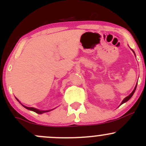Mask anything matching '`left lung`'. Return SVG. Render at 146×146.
Returning <instances> with one entry per match:
<instances>
[{
    "label": "left lung",
    "instance_id": "left-lung-1",
    "mask_svg": "<svg viewBox=\"0 0 146 146\" xmlns=\"http://www.w3.org/2000/svg\"><path fill=\"white\" fill-rule=\"evenodd\" d=\"M136 86H137V84H136V87H135V88H134V90H133V92H131V93L130 94V95H129V96H127L126 97V98H124V99H123V100L122 101V102H121V104H123V103L124 102H127L128 100H129L131 99V98L132 96H133V93H134V92H135V90H136Z\"/></svg>",
    "mask_w": 146,
    "mask_h": 146
}]
</instances>
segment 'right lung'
<instances>
[{"label":"right lung","instance_id":"right-lung-1","mask_svg":"<svg viewBox=\"0 0 146 146\" xmlns=\"http://www.w3.org/2000/svg\"><path fill=\"white\" fill-rule=\"evenodd\" d=\"M22 105H23V104H22ZM23 106L25 107V108L27 109V110H31V111H35V112L37 113V114H42V113L49 111H42V110H37V109L34 108V107H26V106H24V105H23Z\"/></svg>","mask_w":146,"mask_h":146}]
</instances>
